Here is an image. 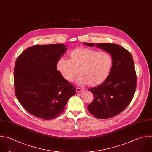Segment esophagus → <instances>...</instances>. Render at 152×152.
Listing matches in <instances>:
<instances>
[{
  "instance_id": "obj_1",
  "label": "esophagus",
  "mask_w": 152,
  "mask_h": 152,
  "mask_svg": "<svg viewBox=\"0 0 152 152\" xmlns=\"http://www.w3.org/2000/svg\"><path fill=\"white\" fill-rule=\"evenodd\" d=\"M76 91L77 93H80V92H82L83 91V89H81L80 88H76Z\"/></svg>"
}]
</instances>
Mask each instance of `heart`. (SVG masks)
<instances>
[{"mask_svg": "<svg viewBox=\"0 0 152 152\" xmlns=\"http://www.w3.org/2000/svg\"><path fill=\"white\" fill-rule=\"evenodd\" d=\"M113 66V58L106 51L86 48H76L69 53V59L60 58L56 67L67 82H72L77 73L76 82L94 87L102 83L109 76Z\"/></svg>", "mask_w": 152, "mask_h": 152, "instance_id": "heart-1", "label": "heart"}]
</instances>
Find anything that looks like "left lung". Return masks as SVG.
I'll return each mask as SVG.
<instances>
[{"instance_id":"8db88e82","label":"left lung","mask_w":152,"mask_h":152,"mask_svg":"<svg viewBox=\"0 0 152 152\" xmlns=\"http://www.w3.org/2000/svg\"><path fill=\"white\" fill-rule=\"evenodd\" d=\"M104 50L113 58L108 77L99 86L89 89L94 100L88 110L98 119H107L121 113L132 101L136 88V74L130 53L116 44L83 43Z\"/></svg>"}]
</instances>
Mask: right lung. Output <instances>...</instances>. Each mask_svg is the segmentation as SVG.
Wrapping results in <instances>:
<instances>
[{
	"label": "right lung",
	"instance_id": "obj_1",
	"mask_svg": "<svg viewBox=\"0 0 152 152\" xmlns=\"http://www.w3.org/2000/svg\"><path fill=\"white\" fill-rule=\"evenodd\" d=\"M62 44L36 45L22 52L14 69L15 95L31 114L43 120L60 115L75 88L57 70L56 63L66 51Z\"/></svg>",
	"mask_w": 152,
	"mask_h": 152
}]
</instances>
